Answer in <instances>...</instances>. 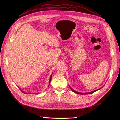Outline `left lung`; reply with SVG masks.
I'll list each match as a JSON object with an SVG mask.
<instances>
[{"instance_id":"left-lung-1","label":"left lung","mask_w":120,"mask_h":120,"mask_svg":"<svg viewBox=\"0 0 120 120\" xmlns=\"http://www.w3.org/2000/svg\"><path fill=\"white\" fill-rule=\"evenodd\" d=\"M70 89L74 92V93H76V94H92V93H94V92H96V91H97V90H95V91H93V92H90V93H79V92H76V91H74L73 89H72L70 87Z\"/></svg>"}]
</instances>
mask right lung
Masks as SVG:
<instances>
[{"label": "right lung", "instance_id": "add662e5", "mask_svg": "<svg viewBox=\"0 0 120 120\" xmlns=\"http://www.w3.org/2000/svg\"><path fill=\"white\" fill-rule=\"evenodd\" d=\"M52 75H51V77H50V80H49V84H50V81H51V78H52Z\"/></svg>", "mask_w": 120, "mask_h": 120}]
</instances>
